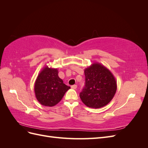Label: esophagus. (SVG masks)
I'll return each mask as SVG.
<instances>
[{
  "label": "esophagus",
  "mask_w": 148,
  "mask_h": 148,
  "mask_svg": "<svg viewBox=\"0 0 148 148\" xmlns=\"http://www.w3.org/2000/svg\"><path fill=\"white\" fill-rule=\"evenodd\" d=\"M71 88H72V89H75L76 88H77V84H74V85H72V86H71Z\"/></svg>",
  "instance_id": "obj_1"
}]
</instances>
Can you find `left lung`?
<instances>
[{
    "label": "left lung",
    "instance_id": "obj_1",
    "mask_svg": "<svg viewBox=\"0 0 148 148\" xmlns=\"http://www.w3.org/2000/svg\"><path fill=\"white\" fill-rule=\"evenodd\" d=\"M85 85L79 94L86 106L99 109L108 104L117 91L113 74L100 63H93L84 70Z\"/></svg>",
    "mask_w": 148,
    "mask_h": 148
}]
</instances>
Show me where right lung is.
<instances>
[{"label": "right lung", "instance_id": "right-lung-1", "mask_svg": "<svg viewBox=\"0 0 148 148\" xmlns=\"http://www.w3.org/2000/svg\"><path fill=\"white\" fill-rule=\"evenodd\" d=\"M57 69L45 66L38 74L34 83L36 97L40 104L48 107L57 104L70 88L58 75Z\"/></svg>", "mask_w": 148, "mask_h": 148}]
</instances>
